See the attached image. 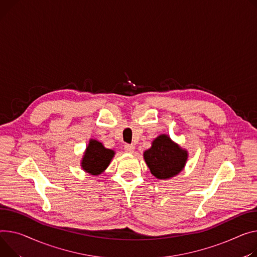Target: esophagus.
I'll use <instances>...</instances> for the list:
<instances>
[{
    "instance_id": "esophagus-1",
    "label": "esophagus",
    "mask_w": 257,
    "mask_h": 257,
    "mask_svg": "<svg viewBox=\"0 0 257 257\" xmlns=\"http://www.w3.org/2000/svg\"><path fill=\"white\" fill-rule=\"evenodd\" d=\"M124 149H125V152H126V153H128V154H132V153H134V149H135V147H134L133 145H125Z\"/></svg>"
}]
</instances>
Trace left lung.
Listing matches in <instances>:
<instances>
[{
  "instance_id": "1",
  "label": "left lung",
  "mask_w": 257,
  "mask_h": 257,
  "mask_svg": "<svg viewBox=\"0 0 257 257\" xmlns=\"http://www.w3.org/2000/svg\"><path fill=\"white\" fill-rule=\"evenodd\" d=\"M144 159L151 174L159 180L177 177L188 160V151L175 143L167 134H160L144 152Z\"/></svg>"
}]
</instances>
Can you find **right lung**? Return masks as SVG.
<instances>
[{"label":"right lung","instance_id":"obj_1","mask_svg":"<svg viewBox=\"0 0 257 257\" xmlns=\"http://www.w3.org/2000/svg\"><path fill=\"white\" fill-rule=\"evenodd\" d=\"M115 152L106 149L97 140H90L80 160V166L83 172L91 176H99L105 172L114 157Z\"/></svg>","mask_w":257,"mask_h":257}]
</instances>
